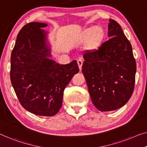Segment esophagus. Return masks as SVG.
Returning a JSON list of instances; mask_svg holds the SVG:
<instances>
[{
    "label": "esophagus",
    "instance_id": "1",
    "mask_svg": "<svg viewBox=\"0 0 147 147\" xmlns=\"http://www.w3.org/2000/svg\"><path fill=\"white\" fill-rule=\"evenodd\" d=\"M77 63H78V67H79L80 71H81V69H82V66L83 61H82V59H78V60L77 61Z\"/></svg>",
    "mask_w": 147,
    "mask_h": 147
}]
</instances>
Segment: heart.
I'll return each instance as SVG.
<instances>
[{"instance_id": "b5f03b06", "label": "heart", "mask_w": 147, "mask_h": 147, "mask_svg": "<svg viewBox=\"0 0 147 147\" xmlns=\"http://www.w3.org/2000/svg\"><path fill=\"white\" fill-rule=\"evenodd\" d=\"M105 36V32L103 28L99 26H92L88 28L84 32L85 40L91 39L93 45H98L103 40Z\"/></svg>"}]
</instances>
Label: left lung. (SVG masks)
<instances>
[{
    "label": "left lung",
    "instance_id": "1",
    "mask_svg": "<svg viewBox=\"0 0 147 147\" xmlns=\"http://www.w3.org/2000/svg\"><path fill=\"white\" fill-rule=\"evenodd\" d=\"M108 41L83 55L82 71L92 102L98 110H115L133 94L136 61L131 44L117 22L109 19Z\"/></svg>",
    "mask_w": 147,
    "mask_h": 147
}]
</instances>
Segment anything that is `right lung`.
Here are the masks:
<instances>
[{
  "mask_svg": "<svg viewBox=\"0 0 147 147\" xmlns=\"http://www.w3.org/2000/svg\"><path fill=\"white\" fill-rule=\"evenodd\" d=\"M45 23L31 22L18 34L10 58V80L22 106L35 115L58 113L63 92L79 71L76 61L60 65L48 59Z\"/></svg>",
  "mask_w": 147,
  "mask_h": 147,
  "instance_id": "right-lung-1",
  "label": "right lung"
}]
</instances>
